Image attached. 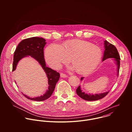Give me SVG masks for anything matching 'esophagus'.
I'll use <instances>...</instances> for the list:
<instances>
[{"instance_id": "1", "label": "esophagus", "mask_w": 132, "mask_h": 132, "mask_svg": "<svg viewBox=\"0 0 132 132\" xmlns=\"http://www.w3.org/2000/svg\"><path fill=\"white\" fill-rule=\"evenodd\" d=\"M67 77V75L64 73H61V77L62 78H66Z\"/></svg>"}]
</instances>
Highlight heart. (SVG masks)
Segmentation results:
<instances>
[{
  "mask_svg": "<svg viewBox=\"0 0 132 132\" xmlns=\"http://www.w3.org/2000/svg\"><path fill=\"white\" fill-rule=\"evenodd\" d=\"M45 54L47 62L54 69L61 68L71 58L72 68L79 73H86L93 69L100 62L102 55L99 47L81 40L67 41L63 45L52 43L46 47Z\"/></svg>",
  "mask_w": 132,
  "mask_h": 132,
  "instance_id": "b5f03b06",
  "label": "heart"
}]
</instances>
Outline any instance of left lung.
<instances>
[{
  "instance_id": "8db88e82",
  "label": "left lung",
  "mask_w": 132,
  "mask_h": 132,
  "mask_svg": "<svg viewBox=\"0 0 132 132\" xmlns=\"http://www.w3.org/2000/svg\"><path fill=\"white\" fill-rule=\"evenodd\" d=\"M104 44L105 50L104 52L102 62L108 59H113L117 66V75L118 76H119V72L120 66V57L118 51L114 45L110 43L106 40L104 41ZM83 79L84 77H81V80H82ZM109 91H110L99 94H95V95H92V94L91 95V94H87L82 91L80 86L76 89V93L78 96H79L81 98L87 101H96L100 100L107 95Z\"/></svg>"
}]
</instances>
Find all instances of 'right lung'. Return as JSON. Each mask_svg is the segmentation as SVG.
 I'll use <instances>...</instances> for the list:
<instances>
[{
	"mask_svg": "<svg viewBox=\"0 0 132 132\" xmlns=\"http://www.w3.org/2000/svg\"><path fill=\"white\" fill-rule=\"evenodd\" d=\"M44 39L39 37H32L23 40L17 46L13 55L12 71L15 70L18 62L22 59L30 56L39 62L46 74L48 87L43 95L30 98L22 93L27 99L36 101L45 100L52 96L56 84L60 77L59 72L46 66L44 58V47L46 43Z\"/></svg>",
	"mask_w": 132,
	"mask_h": 132,
	"instance_id": "right-lung-1",
	"label": "right lung"
}]
</instances>
